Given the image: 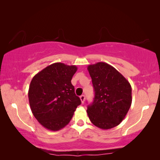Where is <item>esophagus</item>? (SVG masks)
Masks as SVG:
<instances>
[{"mask_svg":"<svg viewBox=\"0 0 160 160\" xmlns=\"http://www.w3.org/2000/svg\"><path fill=\"white\" fill-rule=\"evenodd\" d=\"M80 99L81 100V102H82V103H83L84 101H85V96L83 95V94H82V95H81L80 97Z\"/></svg>","mask_w":160,"mask_h":160,"instance_id":"1","label":"esophagus"}]
</instances>
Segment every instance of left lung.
Instances as JSON below:
<instances>
[{"mask_svg": "<svg viewBox=\"0 0 160 160\" xmlns=\"http://www.w3.org/2000/svg\"><path fill=\"white\" fill-rule=\"evenodd\" d=\"M94 98L88 105L92 123L104 130L112 128L122 121L132 103L131 84L117 70L104 62L89 65Z\"/></svg>", "mask_w": 160, "mask_h": 160, "instance_id": "1", "label": "left lung"}]
</instances>
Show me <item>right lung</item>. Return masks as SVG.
<instances>
[{
	"label": "right lung",
	"instance_id": "1",
	"mask_svg": "<svg viewBox=\"0 0 160 160\" xmlns=\"http://www.w3.org/2000/svg\"><path fill=\"white\" fill-rule=\"evenodd\" d=\"M77 70L76 66L55 63L32 78L28 91L29 105L34 117L48 130L64 128L81 104L71 83Z\"/></svg>",
	"mask_w": 160,
	"mask_h": 160
}]
</instances>
